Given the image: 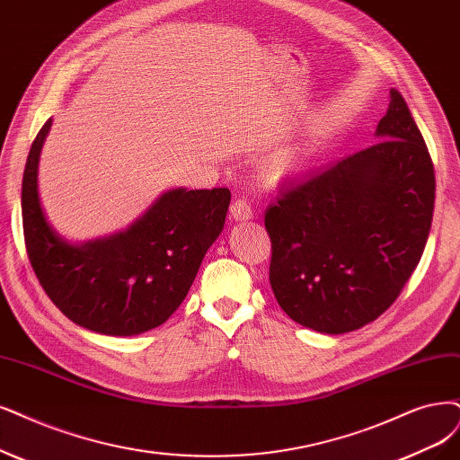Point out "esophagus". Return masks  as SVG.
<instances>
[{"label":"esophagus","mask_w":460,"mask_h":460,"mask_svg":"<svg viewBox=\"0 0 460 460\" xmlns=\"http://www.w3.org/2000/svg\"><path fill=\"white\" fill-rule=\"evenodd\" d=\"M231 216L234 219L239 221H244V219H250L253 216V210L250 207V202L244 199V197H239V199H233L231 202Z\"/></svg>","instance_id":"1"}]
</instances>
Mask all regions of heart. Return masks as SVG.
I'll return each instance as SVG.
<instances>
[{"instance_id": "obj_1", "label": "heart", "mask_w": 460, "mask_h": 460, "mask_svg": "<svg viewBox=\"0 0 460 460\" xmlns=\"http://www.w3.org/2000/svg\"><path fill=\"white\" fill-rule=\"evenodd\" d=\"M292 164H294V159H292V157H286V159L279 161V163H277V172H284V170L290 168Z\"/></svg>"}]
</instances>
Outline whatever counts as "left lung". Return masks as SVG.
Listing matches in <instances>:
<instances>
[{"label":"left lung","instance_id":"obj_1","mask_svg":"<svg viewBox=\"0 0 460 460\" xmlns=\"http://www.w3.org/2000/svg\"><path fill=\"white\" fill-rule=\"evenodd\" d=\"M388 98L379 142L309 170L265 212L270 288L305 328L347 333L379 318L427 244L434 164L403 96Z\"/></svg>","mask_w":460,"mask_h":460}]
</instances>
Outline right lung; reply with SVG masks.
Segmentation results:
<instances>
[{"label": "right lung", "instance_id": "obj_1", "mask_svg": "<svg viewBox=\"0 0 460 460\" xmlns=\"http://www.w3.org/2000/svg\"><path fill=\"white\" fill-rule=\"evenodd\" d=\"M50 123L33 140L22 178V227L33 273L77 326L104 335L161 326L185 299L204 253L224 229L231 191L172 190L127 231L72 246L50 229L38 195V163Z\"/></svg>", "mask_w": 460, "mask_h": 460}]
</instances>
